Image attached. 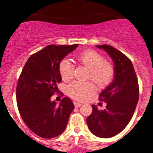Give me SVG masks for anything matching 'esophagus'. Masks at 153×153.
<instances>
[{
    "instance_id": "34e87169",
    "label": "esophagus",
    "mask_w": 153,
    "mask_h": 153,
    "mask_svg": "<svg viewBox=\"0 0 153 153\" xmlns=\"http://www.w3.org/2000/svg\"><path fill=\"white\" fill-rule=\"evenodd\" d=\"M74 106H75V107H76V108L79 107V106H80L81 105H82V104H81V103H79V102H74Z\"/></svg>"
}]
</instances>
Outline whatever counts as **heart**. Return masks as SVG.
<instances>
[{"label":"heart","instance_id":"obj_1","mask_svg":"<svg viewBox=\"0 0 153 153\" xmlns=\"http://www.w3.org/2000/svg\"><path fill=\"white\" fill-rule=\"evenodd\" d=\"M79 64L89 69L88 78L94 80L100 87L109 84L114 76V67L109 62L105 61L100 53L92 50L85 51L76 56ZM59 70L61 78L69 81L74 77V65L68 59H64L60 63ZM97 91L96 86L92 82L75 81L70 83L67 88L68 94L79 101H85Z\"/></svg>","mask_w":153,"mask_h":153}]
</instances>
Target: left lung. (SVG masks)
I'll return each instance as SVG.
<instances>
[{
  "mask_svg": "<svg viewBox=\"0 0 153 153\" xmlns=\"http://www.w3.org/2000/svg\"><path fill=\"white\" fill-rule=\"evenodd\" d=\"M112 58L114 79L100 94V100L106 102V109L99 110L92 105L93 112L86 118L89 129L100 138H110L122 132L134 114L140 90L134 67L129 58L112 46H96Z\"/></svg>",
  "mask_w": 153,
  "mask_h": 153,
  "instance_id": "left-lung-1",
  "label": "left lung"
}]
</instances>
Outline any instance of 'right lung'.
<instances>
[{
  "label": "right lung",
  "mask_w": 153,
  "mask_h": 153,
  "mask_svg": "<svg viewBox=\"0 0 153 153\" xmlns=\"http://www.w3.org/2000/svg\"><path fill=\"white\" fill-rule=\"evenodd\" d=\"M77 47L47 46L30 56L19 77L16 90L18 110L28 128L42 138L61 134L74 109L68 97L62 99L59 106L51 97L58 92L57 83L62 80L60 62Z\"/></svg>",
  "instance_id": "add662e5"
}]
</instances>
